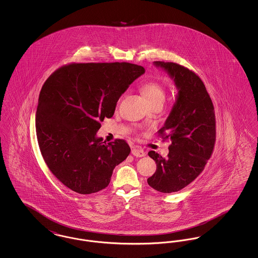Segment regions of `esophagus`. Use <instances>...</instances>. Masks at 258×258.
I'll return each mask as SVG.
<instances>
[{
  "mask_svg": "<svg viewBox=\"0 0 258 258\" xmlns=\"http://www.w3.org/2000/svg\"><path fill=\"white\" fill-rule=\"evenodd\" d=\"M132 154L136 158H141L145 156V152L141 148H134L132 150Z\"/></svg>",
  "mask_w": 258,
  "mask_h": 258,
  "instance_id": "esophagus-1",
  "label": "esophagus"
}]
</instances>
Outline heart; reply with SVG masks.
Instances as JSON below:
<instances>
[{
  "label": "heart",
  "mask_w": 258,
  "mask_h": 258,
  "mask_svg": "<svg viewBox=\"0 0 258 258\" xmlns=\"http://www.w3.org/2000/svg\"><path fill=\"white\" fill-rule=\"evenodd\" d=\"M140 89H141V92L144 94V96L152 104H155L160 101L162 102L164 99V96H165L164 87L157 80H147L143 82L140 86Z\"/></svg>",
  "instance_id": "obj_1"
}]
</instances>
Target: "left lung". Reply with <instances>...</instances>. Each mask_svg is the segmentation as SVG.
Masks as SVG:
<instances>
[{
	"label": "left lung",
	"instance_id": "left-lung-1",
	"mask_svg": "<svg viewBox=\"0 0 258 258\" xmlns=\"http://www.w3.org/2000/svg\"><path fill=\"white\" fill-rule=\"evenodd\" d=\"M155 63L174 78L179 93L158 132L162 141H170L169 153L166 159L155 151L148 153L157 170L147 182L160 192L171 194L183 189L204 170L216 143V116L206 87L195 72L176 62Z\"/></svg>",
	"mask_w": 258,
	"mask_h": 258
}]
</instances>
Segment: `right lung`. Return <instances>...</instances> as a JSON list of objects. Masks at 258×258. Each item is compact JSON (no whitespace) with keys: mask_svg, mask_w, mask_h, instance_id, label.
Listing matches in <instances>:
<instances>
[{"mask_svg":"<svg viewBox=\"0 0 258 258\" xmlns=\"http://www.w3.org/2000/svg\"><path fill=\"white\" fill-rule=\"evenodd\" d=\"M145 73L130 62H71L56 70L40 90L36 133L42 158L67 187L91 195L110 183L131 148L123 139L102 142L96 134L111 118L121 95Z\"/></svg>","mask_w":258,"mask_h":258,"instance_id":"add662e5","label":"right lung"}]
</instances>
